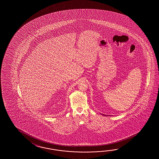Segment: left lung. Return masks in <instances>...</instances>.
I'll list each match as a JSON object with an SVG mask.
<instances>
[{
    "instance_id": "8db88e82",
    "label": "left lung",
    "mask_w": 159,
    "mask_h": 159,
    "mask_svg": "<svg viewBox=\"0 0 159 159\" xmlns=\"http://www.w3.org/2000/svg\"><path fill=\"white\" fill-rule=\"evenodd\" d=\"M102 115H103V114H102Z\"/></svg>"
}]
</instances>
